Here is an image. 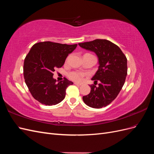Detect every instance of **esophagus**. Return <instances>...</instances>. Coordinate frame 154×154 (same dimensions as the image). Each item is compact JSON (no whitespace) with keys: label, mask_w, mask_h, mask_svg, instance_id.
Here are the masks:
<instances>
[{"label":"esophagus","mask_w":154,"mask_h":154,"mask_svg":"<svg viewBox=\"0 0 154 154\" xmlns=\"http://www.w3.org/2000/svg\"><path fill=\"white\" fill-rule=\"evenodd\" d=\"M74 85H78V86H80V85H82V83H77V82H75V83H74Z\"/></svg>","instance_id":"1"}]
</instances>
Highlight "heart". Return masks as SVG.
Masks as SVG:
<instances>
[{"mask_svg":"<svg viewBox=\"0 0 154 154\" xmlns=\"http://www.w3.org/2000/svg\"><path fill=\"white\" fill-rule=\"evenodd\" d=\"M85 75V74L84 73L80 71H72L68 73V77L71 80L76 82L81 81Z\"/></svg>","mask_w":154,"mask_h":154,"instance_id":"obj_1","label":"heart"}]
</instances>
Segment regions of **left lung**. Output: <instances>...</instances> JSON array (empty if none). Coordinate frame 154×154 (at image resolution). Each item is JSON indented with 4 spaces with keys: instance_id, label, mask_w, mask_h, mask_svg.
Instances as JSON below:
<instances>
[{
    "instance_id": "obj_1",
    "label": "left lung",
    "mask_w": 154,
    "mask_h": 154,
    "mask_svg": "<svg viewBox=\"0 0 154 154\" xmlns=\"http://www.w3.org/2000/svg\"><path fill=\"white\" fill-rule=\"evenodd\" d=\"M81 48L94 52L98 57L99 68L92 78L91 92L83 96L84 103L92 108L100 109L109 105L118 96L127 75V59L117 45L110 41L96 39L79 43ZM100 81L99 86L95 84Z\"/></svg>"
}]
</instances>
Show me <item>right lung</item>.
Listing matches in <instances>:
<instances>
[{
    "instance_id": "obj_1",
    "label": "right lung",
    "mask_w": 154,
    "mask_h": 154,
    "mask_svg": "<svg viewBox=\"0 0 154 154\" xmlns=\"http://www.w3.org/2000/svg\"><path fill=\"white\" fill-rule=\"evenodd\" d=\"M77 44L51 42L36 43L26 55L24 62L25 82L32 96L42 104L57 105L66 96V89L73 83L65 78L57 82L53 78L56 68H60Z\"/></svg>"
}]
</instances>
